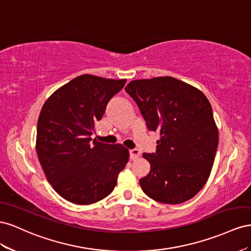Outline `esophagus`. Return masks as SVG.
Returning <instances> with one entry per match:
<instances>
[{"instance_id": "1", "label": "esophagus", "mask_w": 251, "mask_h": 251, "mask_svg": "<svg viewBox=\"0 0 251 251\" xmlns=\"http://www.w3.org/2000/svg\"><path fill=\"white\" fill-rule=\"evenodd\" d=\"M129 153H130V159L131 160L138 159V157L141 155V153H140V151H139L138 149H131V150H129Z\"/></svg>"}]
</instances>
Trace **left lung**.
Listing matches in <instances>:
<instances>
[{
    "mask_svg": "<svg viewBox=\"0 0 251 251\" xmlns=\"http://www.w3.org/2000/svg\"><path fill=\"white\" fill-rule=\"evenodd\" d=\"M125 90L149 129L160 132L155 153H143L150 173L140 180L142 190L164 204L188 201L208 180L218 148L219 130L208 99L173 76L134 80Z\"/></svg>",
    "mask_w": 251,
    "mask_h": 251,
    "instance_id": "left-lung-1",
    "label": "left lung"
}]
</instances>
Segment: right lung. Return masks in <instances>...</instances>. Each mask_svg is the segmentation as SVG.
Masks as SVG:
<instances>
[{"instance_id": "obj_1", "label": "right lung", "mask_w": 251, "mask_h": 251, "mask_svg": "<svg viewBox=\"0 0 251 251\" xmlns=\"http://www.w3.org/2000/svg\"><path fill=\"white\" fill-rule=\"evenodd\" d=\"M126 81L78 75L42 107L35 150L47 181L71 203L89 205L109 196L129 159L122 144L90 142L96 122Z\"/></svg>"}]
</instances>
